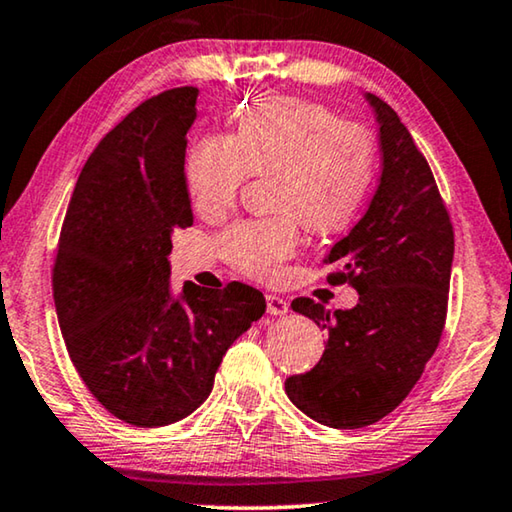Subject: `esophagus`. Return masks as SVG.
<instances>
[{"mask_svg": "<svg viewBox=\"0 0 512 512\" xmlns=\"http://www.w3.org/2000/svg\"><path fill=\"white\" fill-rule=\"evenodd\" d=\"M287 310H289V303L285 299H280L276 294H266V312H269V315L282 317L287 315Z\"/></svg>", "mask_w": 512, "mask_h": 512, "instance_id": "esophagus-1", "label": "esophagus"}]
</instances>
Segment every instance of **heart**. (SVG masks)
<instances>
[{
    "mask_svg": "<svg viewBox=\"0 0 512 512\" xmlns=\"http://www.w3.org/2000/svg\"><path fill=\"white\" fill-rule=\"evenodd\" d=\"M375 142L322 103L296 96L257 98L234 135H204L188 149L186 188L204 216L225 211L250 174H273L278 218L236 223L220 236L227 262L255 278H273L299 248V218L331 234L352 223L375 181Z\"/></svg>",
    "mask_w": 512,
    "mask_h": 512,
    "instance_id": "b5f03b06",
    "label": "heart"
}]
</instances>
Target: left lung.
I'll return each instance as SVG.
<instances>
[{
    "label": "left lung",
    "mask_w": 512,
    "mask_h": 512,
    "mask_svg": "<svg viewBox=\"0 0 512 512\" xmlns=\"http://www.w3.org/2000/svg\"><path fill=\"white\" fill-rule=\"evenodd\" d=\"M379 124L381 177L365 216L324 262L331 282L358 292L352 310L294 299V312L329 335L319 363L285 381L312 421L356 430L381 421L421 379L446 324L455 253L453 225L425 156L398 114L365 94Z\"/></svg>",
    "instance_id": "1"
}]
</instances>
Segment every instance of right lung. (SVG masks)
I'll use <instances>...</instances> for the list:
<instances>
[{
	"label": "right lung",
	"mask_w": 512,
	"mask_h": 512,
	"mask_svg": "<svg viewBox=\"0 0 512 512\" xmlns=\"http://www.w3.org/2000/svg\"><path fill=\"white\" fill-rule=\"evenodd\" d=\"M197 89L163 91L98 142L59 234V329L91 395L135 427L177 423L209 398L227 349L264 315L259 289L170 287L174 230L193 225L186 135Z\"/></svg>",
	"instance_id": "obj_1"
}]
</instances>
